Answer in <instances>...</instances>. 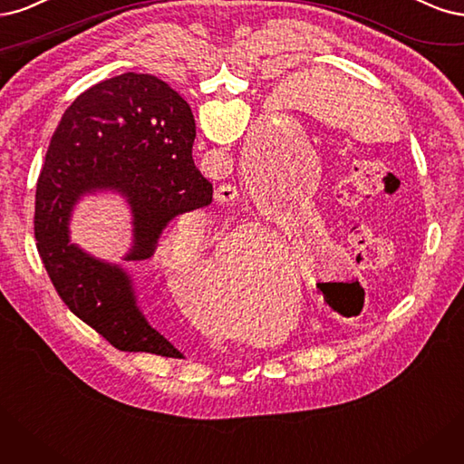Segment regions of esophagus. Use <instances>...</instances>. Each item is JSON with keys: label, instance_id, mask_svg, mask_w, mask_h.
Here are the masks:
<instances>
[{"label": "esophagus", "instance_id": "1", "mask_svg": "<svg viewBox=\"0 0 464 464\" xmlns=\"http://www.w3.org/2000/svg\"><path fill=\"white\" fill-rule=\"evenodd\" d=\"M237 197V188L231 187V185H223L216 190V200L218 202H229Z\"/></svg>", "mask_w": 464, "mask_h": 464}]
</instances>
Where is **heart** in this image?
Here are the masks:
<instances>
[{
    "instance_id": "b5f03b06",
    "label": "heart",
    "mask_w": 464,
    "mask_h": 464,
    "mask_svg": "<svg viewBox=\"0 0 464 464\" xmlns=\"http://www.w3.org/2000/svg\"><path fill=\"white\" fill-rule=\"evenodd\" d=\"M204 219L198 214H190L187 218L181 219V226L173 227V231L168 235L166 241H163V256H171L173 250L183 246L188 238H200L204 237ZM260 243V233L256 231H243L238 235H229L221 241L218 252L214 254V258L210 260V274L204 270V264L198 262H179V266H171L175 272H181V267H188V272L198 274L202 279L210 281V285L214 283V289H218L219 293H223L226 289L227 281L231 279V276L235 274L237 262L241 260V254L245 250V246L250 245H258Z\"/></svg>"
}]
</instances>
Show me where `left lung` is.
<instances>
[{
    "mask_svg": "<svg viewBox=\"0 0 464 464\" xmlns=\"http://www.w3.org/2000/svg\"><path fill=\"white\" fill-rule=\"evenodd\" d=\"M320 289H322V293H324V301H325L327 304H330V306L335 310L337 306H335V303H334V296H330V291H327L325 287H320Z\"/></svg>",
    "mask_w": 464,
    "mask_h": 464,
    "instance_id": "8db88e82",
    "label": "left lung"
}]
</instances>
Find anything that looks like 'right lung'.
<instances>
[{"label":"right lung","mask_w":464,"mask_h":464,"mask_svg":"<svg viewBox=\"0 0 464 464\" xmlns=\"http://www.w3.org/2000/svg\"><path fill=\"white\" fill-rule=\"evenodd\" d=\"M194 137L192 111L173 88L123 72L74 100L50 140L34 208L40 258L67 308L119 351L183 358L144 318L125 267L71 243V212L88 192H119L132 214L123 260H148L173 218L212 202L192 160Z\"/></svg>","instance_id":"obj_1"}]
</instances>
